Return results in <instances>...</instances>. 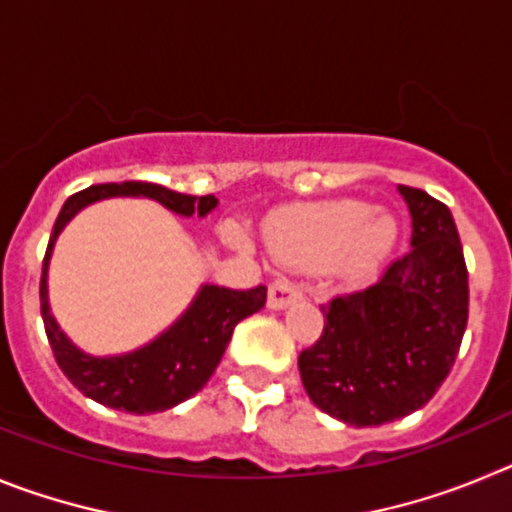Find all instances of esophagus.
Here are the masks:
<instances>
[{"mask_svg":"<svg viewBox=\"0 0 512 512\" xmlns=\"http://www.w3.org/2000/svg\"><path fill=\"white\" fill-rule=\"evenodd\" d=\"M302 289L300 284L292 282V279L287 277H277L274 282L269 284V307H274V310H282V307L292 305L295 300H300Z\"/></svg>","mask_w":512,"mask_h":512,"instance_id":"esophagus-1","label":"esophagus"}]
</instances>
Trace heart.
<instances>
[{
  "mask_svg": "<svg viewBox=\"0 0 512 512\" xmlns=\"http://www.w3.org/2000/svg\"><path fill=\"white\" fill-rule=\"evenodd\" d=\"M395 241V223L387 215H369L356 200L320 202L297 210L269 230L271 251L289 261H328L343 253L351 271L372 269Z\"/></svg>",
  "mask_w": 512,
  "mask_h": 512,
  "instance_id": "1",
  "label": "heart"
}]
</instances>
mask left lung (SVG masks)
Instances as JSON below:
<instances>
[{
    "label": "left lung",
    "instance_id": "left-lung-1",
    "mask_svg": "<svg viewBox=\"0 0 512 512\" xmlns=\"http://www.w3.org/2000/svg\"><path fill=\"white\" fill-rule=\"evenodd\" d=\"M413 215L410 251L366 289L330 297L323 333L300 354L305 392L348 425H384L438 392L469 320V271L451 210L400 187Z\"/></svg>",
    "mask_w": 512,
    "mask_h": 512
}]
</instances>
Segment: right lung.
Wrapping results in <instances>:
<instances>
[{"mask_svg":"<svg viewBox=\"0 0 512 512\" xmlns=\"http://www.w3.org/2000/svg\"><path fill=\"white\" fill-rule=\"evenodd\" d=\"M117 194L151 197L187 217H192L194 212L207 215L217 205L212 194L192 197V194L174 192V189L151 182L92 184V187L71 194L58 212L51 241L45 248L43 277H40V315H43L45 336L51 343L56 364L61 366V372L69 377V382L81 395L92 397L94 402L107 405V408L125 410V413H161V410L174 408L179 402L197 395L210 382L212 372L228 348L235 325L266 305V287L259 284L251 289H228L210 284V287H202L200 297L184 312L182 320L171 325L151 346L128 356H112V359H94V356L81 354L79 348L71 346L69 338L58 330L56 320L51 318V310H48V289H45L48 259H51L56 235L81 207L104 200V197H117Z\"/></svg>","mask_w":512,"mask_h":512,"instance_id":"right-lung-1","label":"right lung"}]
</instances>
